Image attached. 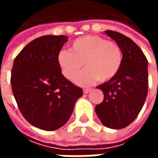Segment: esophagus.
Here are the masks:
<instances>
[{
  "label": "esophagus",
  "instance_id": "obj_1",
  "mask_svg": "<svg viewBox=\"0 0 158 158\" xmlns=\"http://www.w3.org/2000/svg\"><path fill=\"white\" fill-rule=\"evenodd\" d=\"M90 90H91V89H84V93L85 94H88Z\"/></svg>",
  "mask_w": 158,
  "mask_h": 158
}]
</instances>
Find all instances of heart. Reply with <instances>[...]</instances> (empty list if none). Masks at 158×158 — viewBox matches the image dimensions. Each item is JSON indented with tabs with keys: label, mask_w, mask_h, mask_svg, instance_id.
Here are the masks:
<instances>
[{
	"label": "heart",
	"mask_w": 158,
	"mask_h": 158,
	"mask_svg": "<svg viewBox=\"0 0 158 158\" xmlns=\"http://www.w3.org/2000/svg\"><path fill=\"white\" fill-rule=\"evenodd\" d=\"M57 64L66 79L73 81L83 69H86L76 83L88 86L96 81L106 82L114 79L121 69L123 52L116 42L98 35L79 37L71 44V52L62 50L57 53Z\"/></svg>",
	"instance_id": "heart-1"
}]
</instances>
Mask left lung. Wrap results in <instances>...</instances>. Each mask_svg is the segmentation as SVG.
Wrapping results in <instances>:
<instances>
[{"mask_svg":"<svg viewBox=\"0 0 158 158\" xmlns=\"http://www.w3.org/2000/svg\"><path fill=\"white\" fill-rule=\"evenodd\" d=\"M123 52V64L114 79L96 88L104 99L96 106V113L104 126L113 129L125 128L137 118L148 91V62L138 45L116 31H105Z\"/></svg>","mask_w":158,"mask_h":158,"instance_id":"8db88e82","label":"left lung"}]
</instances>
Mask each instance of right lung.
<instances>
[{"mask_svg":"<svg viewBox=\"0 0 158 158\" xmlns=\"http://www.w3.org/2000/svg\"><path fill=\"white\" fill-rule=\"evenodd\" d=\"M65 35H44L26 45L13 62L11 84L20 112L32 125L52 131L69 121L81 88L62 75L57 53Z\"/></svg>","mask_w":158,"mask_h":158,"instance_id":"1","label":"right lung"}]
</instances>
